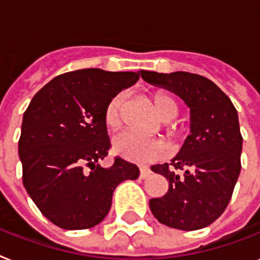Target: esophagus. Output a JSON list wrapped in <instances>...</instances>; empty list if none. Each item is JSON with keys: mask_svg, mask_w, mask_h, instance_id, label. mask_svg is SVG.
Segmentation results:
<instances>
[{"mask_svg": "<svg viewBox=\"0 0 260 260\" xmlns=\"http://www.w3.org/2000/svg\"><path fill=\"white\" fill-rule=\"evenodd\" d=\"M151 175V170H149L148 167L141 166L140 167V179H147Z\"/></svg>", "mask_w": 260, "mask_h": 260, "instance_id": "esophagus-1", "label": "esophagus"}]
</instances>
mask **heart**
Instances as JSON below:
<instances>
[{"mask_svg": "<svg viewBox=\"0 0 260 260\" xmlns=\"http://www.w3.org/2000/svg\"><path fill=\"white\" fill-rule=\"evenodd\" d=\"M124 99H125L124 93L115 94L105 107L104 121L109 129H116L121 124ZM152 101H153L156 113L163 121H171L178 115L176 101L166 92H155L152 96ZM167 134L174 139H179L181 129H179L175 124H171L167 126ZM112 147L117 155L123 156L124 159L129 161H137V163L155 161L166 153V147L159 140L145 139L131 132H123L117 135L112 141Z\"/></svg>", "mask_w": 260, "mask_h": 260, "instance_id": "obj_1", "label": "heart"}]
</instances>
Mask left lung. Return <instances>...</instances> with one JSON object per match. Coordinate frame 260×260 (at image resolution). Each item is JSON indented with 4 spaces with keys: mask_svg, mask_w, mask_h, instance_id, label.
<instances>
[{
    "mask_svg": "<svg viewBox=\"0 0 260 260\" xmlns=\"http://www.w3.org/2000/svg\"><path fill=\"white\" fill-rule=\"evenodd\" d=\"M141 77L180 96L191 108V135L171 163L152 166L168 181V192L149 200L152 214L172 229L210 225L229 206L239 178L243 137L229 96L204 76L141 71Z\"/></svg>",
    "mask_w": 260,
    "mask_h": 260,
    "instance_id": "obj_1",
    "label": "left lung"
}]
</instances>
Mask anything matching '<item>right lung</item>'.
I'll list each match as a JSON object with an SVG mask.
<instances>
[{"label":"right lung","mask_w":260,"mask_h":260,"mask_svg":"<svg viewBox=\"0 0 260 260\" xmlns=\"http://www.w3.org/2000/svg\"><path fill=\"white\" fill-rule=\"evenodd\" d=\"M140 73L89 68L54 77L26 108L18 140L22 183L41 214L64 230H85L109 212L124 180L139 178L135 164L116 156L104 121L112 97L134 85Z\"/></svg>","instance_id":"right-lung-1"}]
</instances>
